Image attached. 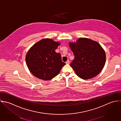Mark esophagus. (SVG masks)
<instances>
[{
  "label": "esophagus",
  "mask_w": 121,
  "mask_h": 121,
  "mask_svg": "<svg viewBox=\"0 0 121 121\" xmlns=\"http://www.w3.org/2000/svg\"><path fill=\"white\" fill-rule=\"evenodd\" d=\"M69 62H69V60H68L66 62V63L67 64H69Z\"/></svg>",
  "instance_id": "esophagus-1"
}]
</instances>
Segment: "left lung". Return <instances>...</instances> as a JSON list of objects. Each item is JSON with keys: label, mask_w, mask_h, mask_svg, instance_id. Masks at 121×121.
Masks as SVG:
<instances>
[{"label": "left lung", "mask_w": 121, "mask_h": 121, "mask_svg": "<svg viewBox=\"0 0 121 121\" xmlns=\"http://www.w3.org/2000/svg\"><path fill=\"white\" fill-rule=\"evenodd\" d=\"M75 58L70 63L77 75L82 79L92 78L98 75L106 62V54L99 43L87 38H79L69 43Z\"/></svg>", "instance_id": "1"}]
</instances>
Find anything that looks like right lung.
Wrapping results in <instances>:
<instances>
[{
	"label": "right lung",
	"instance_id": "add662e5",
	"mask_svg": "<svg viewBox=\"0 0 121 121\" xmlns=\"http://www.w3.org/2000/svg\"><path fill=\"white\" fill-rule=\"evenodd\" d=\"M60 44L58 42L44 39L30 49L26 56V62L29 70L34 76L49 80L59 74L65 65L60 53L55 51Z\"/></svg>",
	"mask_w": 121,
	"mask_h": 121
}]
</instances>
